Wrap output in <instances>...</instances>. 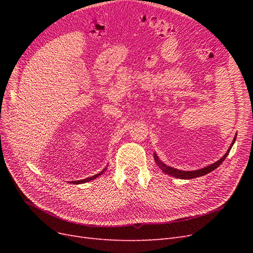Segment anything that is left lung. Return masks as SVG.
I'll use <instances>...</instances> for the list:
<instances>
[{"label":"left lung","mask_w":253,"mask_h":253,"mask_svg":"<svg viewBox=\"0 0 253 253\" xmlns=\"http://www.w3.org/2000/svg\"><path fill=\"white\" fill-rule=\"evenodd\" d=\"M235 139H236V138L234 137V139H233L231 145H230V147H229V150L227 151V153H226V154H225L223 157H221L219 160H217L216 163H214V164H212V165H210V166H208V167H205V168H203V169H200V170H195V171H182V170L174 169V168L167 166V165H165L164 163L160 162L158 156L155 154V153H154V159H155V162H156L157 166L159 167L160 170H162L163 172H165V173L168 174V175L173 176V177L180 178V179H191V178L200 177V176H204V175H206V174L210 173L211 171L215 170L218 166H220V164L223 163L224 160L226 159V157L228 156L229 152H230L233 143L235 142Z\"/></svg>","instance_id":"left-lung-1"}]
</instances>
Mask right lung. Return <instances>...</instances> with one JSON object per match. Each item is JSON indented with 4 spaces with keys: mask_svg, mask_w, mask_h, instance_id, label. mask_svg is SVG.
Instances as JSON below:
<instances>
[{
    "mask_svg": "<svg viewBox=\"0 0 253 253\" xmlns=\"http://www.w3.org/2000/svg\"><path fill=\"white\" fill-rule=\"evenodd\" d=\"M106 170V168L105 169H103L100 173H98V174H96V175H94V176H90V177H87V178H85V179H81V180H75V181H72V183H75V185H78V183H84V182H87V181H89V180H93L94 178H97L99 175H101V174H103V172Z\"/></svg>",
    "mask_w": 253,
    "mask_h": 253,
    "instance_id": "1",
    "label": "right lung"
}]
</instances>
